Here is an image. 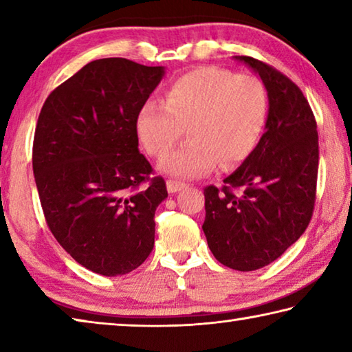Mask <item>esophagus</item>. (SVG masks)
Listing matches in <instances>:
<instances>
[{"instance_id": "obj_1", "label": "esophagus", "mask_w": 352, "mask_h": 352, "mask_svg": "<svg viewBox=\"0 0 352 352\" xmlns=\"http://www.w3.org/2000/svg\"><path fill=\"white\" fill-rule=\"evenodd\" d=\"M168 190L172 194V192H178V190H182L186 188V184H184L183 182H177V180H168Z\"/></svg>"}]
</instances>
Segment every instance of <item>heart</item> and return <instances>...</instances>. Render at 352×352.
<instances>
[{"instance_id":"b5f03b06","label":"heart","mask_w":352,"mask_h":352,"mask_svg":"<svg viewBox=\"0 0 352 352\" xmlns=\"http://www.w3.org/2000/svg\"><path fill=\"white\" fill-rule=\"evenodd\" d=\"M269 118V94L253 76L201 67L175 79L164 102L148 100L136 116V133L152 157L163 158L182 140H190L162 163L166 174L194 178L220 162L231 169L252 155Z\"/></svg>"}]
</instances>
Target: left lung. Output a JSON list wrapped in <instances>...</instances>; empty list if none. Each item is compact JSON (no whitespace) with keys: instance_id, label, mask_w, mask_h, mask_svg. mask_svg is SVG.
Returning <instances> with one entry per match:
<instances>
[{"instance_id":"8db88e82","label":"left lung","mask_w":352,"mask_h":352,"mask_svg":"<svg viewBox=\"0 0 352 352\" xmlns=\"http://www.w3.org/2000/svg\"><path fill=\"white\" fill-rule=\"evenodd\" d=\"M259 74L269 94L265 133L223 180L205 188L208 247L220 264L252 272L278 259L311 222L318 175L317 122L305 94L270 65L236 56ZM233 188L243 192L236 196Z\"/></svg>"}]
</instances>
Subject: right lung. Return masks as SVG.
<instances>
[{"label": "right lung", "mask_w": 352, "mask_h": 352, "mask_svg": "<svg viewBox=\"0 0 352 352\" xmlns=\"http://www.w3.org/2000/svg\"><path fill=\"white\" fill-rule=\"evenodd\" d=\"M163 76V67L99 58L41 107L32 169L46 223L71 258L99 275H126L153 248L155 211L168 189L162 177L148 178L136 116Z\"/></svg>", "instance_id": "add662e5"}]
</instances>
